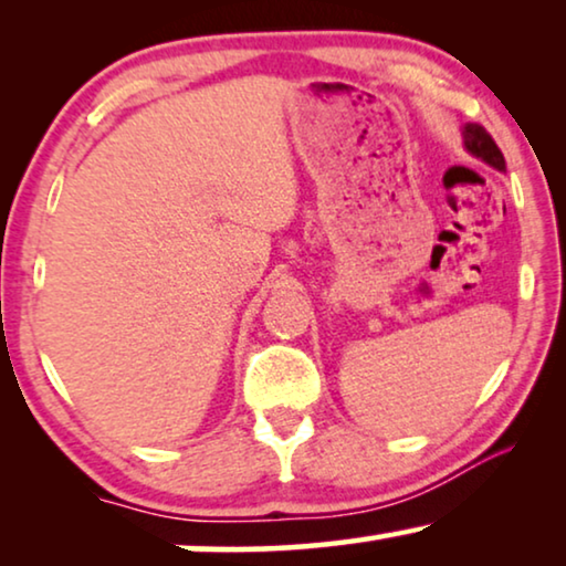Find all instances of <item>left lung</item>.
Wrapping results in <instances>:
<instances>
[{
  "instance_id": "left-lung-1",
  "label": "left lung",
  "mask_w": 566,
  "mask_h": 566,
  "mask_svg": "<svg viewBox=\"0 0 566 566\" xmlns=\"http://www.w3.org/2000/svg\"><path fill=\"white\" fill-rule=\"evenodd\" d=\"M463 144H467V149L479 157L486 165L494 167V169H505V157H502L500 146L494 144V138L486 134L484 126H479V123H467L463 126Z\"/></svg>"
}]
</instances>
